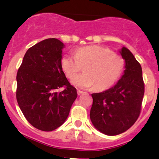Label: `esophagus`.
Masks as SVG:
<instances>
[{"label":"esophagus","mask_w":159,"mask_h":159,"mask_svg":"<svg viewBox=\"0 0 159 159\" xmlns=\"http://www.w3.org/2000/svg\"><path fill=\"white\" fill-rule=\"evenodd\" d=\"M83 93H84V92H83V91L80 90V89H78V95H81V94H83Z\"/></svg>","instance_id":"34e87169"}]
</instances>
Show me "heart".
Masks as SVG:
<instances>
[{
    "mask_svg": "<svg viewBox=\"0 0 159 159\" xmlns=\"http://www.w3.org/2000/svg\"><path fill=\"white\" fill-rule=\"evenodd\" d=\"M124 60L107 47L84 46L75 55L66 54L61 59V67L66 76L71 79L83 66V73L72 80V84L82 89L95 85L96 90H105L113 85L124 69Z\"/></svg>",
    "mask_w": 159,
    "mask_h": 159,
    "instance_id": "1",
    "label": "heart"
}]
</instances>
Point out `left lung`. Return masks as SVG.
Returning a JSON list of instances; mask_svg holds the SVG:
<instances>
[{
  "mask_svg": "<svg viewBox=\"0 0 159 159\" xmlns=\"http://www.w3.org/2000/svg\"><path fill=\"white\" fill-rule=\"evenodd\" d=\"M120 53L126 63L121 79L105 92L92 94V124L109 136L124 133L134 125L141 113L144 94L141 64L126 47H123Z\"/></svg>",
  "mask_w": 159,
  "mask_h": 159,
  "instance_id": "obj_1",
  "label": "left lung"
}]
</instances>
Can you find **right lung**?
<instances>
[{
    "label": "right lung",
    "instance_id": "right-lung-1",
    "mask_svg": "<svg viewBox=\"0 0 159 159\" xmlns=\"http://www.w3.org/2000/svg\"><path fill=\"white\" fill-rule=\"evenodd\" d=\"M64 46L55 38L38 43L27 50L17 73L18 106L28 122L43 131L62 125L77 98L61 67Z\"/></svg>",
    "mask_w": 159,
    "mask_h": 159
}]
</instances>
